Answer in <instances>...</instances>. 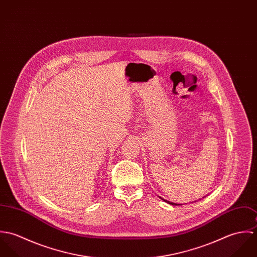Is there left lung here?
Listing matches in <instances>:
<instances>
[{
  "label": "left lung",
  "mask_w": 257,
  "mask_h": 257,
  "mask_svg": "<svg viewBox=\"0 0 257 257\" xmlns=\"http://www.w3.org/2000/svg\"><path fill=\"white\" fill-rule=\"evenodd\" d=\"M166 203H168V204H170V205H175V206H178L179 204H175V203H171V202H168V201H166V200H164Z\"/></svg>",
  "instance_id": "left-lung-1"
}]
</instances>
